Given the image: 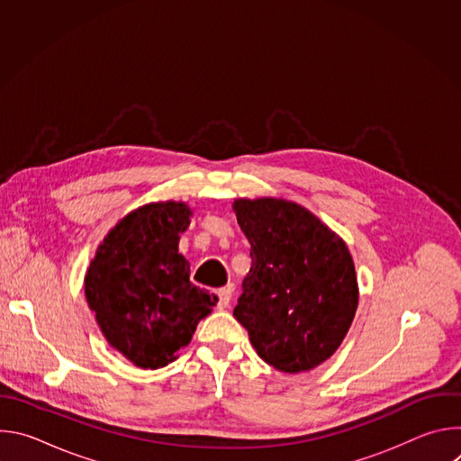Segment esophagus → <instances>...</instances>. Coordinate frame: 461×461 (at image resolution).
Returning a JSON list of instances; mask_svg holds the SVG:
<instances>
[{"mask_svg":"<svg viewBox=\"0 0 461 461\" xmlns=\"http://www.w3.org/2000/svg\"><path fill=\"white\" fill-rule=\"evenodd\" d=\"M231 292H233V288H231V286L221 288V290L217 292V308H219V310H224V308H228V306H230Z\"/></svg>","mask_w":461,"mask_h":461,"instance_id":"1","label":"esophagus"}]
</instances>
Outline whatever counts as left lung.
<instances>
[{
  "label": "left lung",
  "instance_id": "1",
  "mask_svg": "<svg viewBox=\"0 0 461 461\" xmlns=\"http://www.w3.org/2000/svg\"><path fill=\"white\" fill-rule=\"evenodd\" d=\"M251 268L233 310L258 357L281 372H306L330 357L354 321L359 290L339 235L283 199H237Z\"/></svg>",
  "mask_w": 461,
  "mask_h": 461
}]
</instances>
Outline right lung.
Returning <instances> with one entry per match:
<instances>
[{
    "label": "right lung",
    "mask_w": 461,
    "mask_h": 461,
    "mask_svg": "<svg viewBox=\"0 0 461 461\" xmlns=\"http://www.w3.org/2000/svg\"><path fill=\"white\" fill-rule=\"evenodd\" d=\"M184 203H153L125 215L98 246L86 299L107 343L140 368H162L184 348L217 297L189 283L178 253L189 226Z\"/></svg>",
    "instance_id": "obj_1"
}]
</instances>
